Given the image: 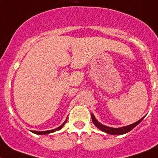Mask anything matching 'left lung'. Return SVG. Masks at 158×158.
Returning a JSON list of instances; mask_svg holds the SVG:
<instances>
[{
    "mask_svg": "<svg viewBox=\"0 0 158 158\" xmlns=\"http://www.w3.org/2000/svg\"><path fill=\"white\" fill-rule=\"evenodd\" d=\"M91 117H92V120H93V122H94V124L100 129V130L103 131V132H107V133L111 134V135H122V134L127 133L128 132L132 130L133 128H135L138 124L140 123L141 121L143 119V118H141L140 120L138 121V122H135V123L132 124V125H129V126H124V127L111 128V127H108V126H104V125L100 123V122L95 118V117H94V115L93 114H91Z\"/></svg>",
    "mask_w": 158,
    "mask_h": 158,
    "instance_id": "1",
    "label": "left lung"
}]
</instances>
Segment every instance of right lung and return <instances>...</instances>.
<instances>
[{
	"mask_svg": "<svg viewBox=\"0 0 158 158\" xmlns=\"http://www.w3.org/2000/svg\"><path fill=\"white\" fill-rule=\"evenodd\" d=\"M66 122H67V119H66V120L64 121V122L62 124V125H61V126H59V127L56 128V129H52V130L43 131V132H39V131H32V132H33V133L38 134V135H45V134H48V133H51V132H55V131L59 130V129H61V128H62L63 126H64V124H65Z\"/></svg>",
	"mask_w": 158,
	"mask_h": 158,
	"instance_id": "obj_1",
	"label": "right lung"
}]
</instances>
